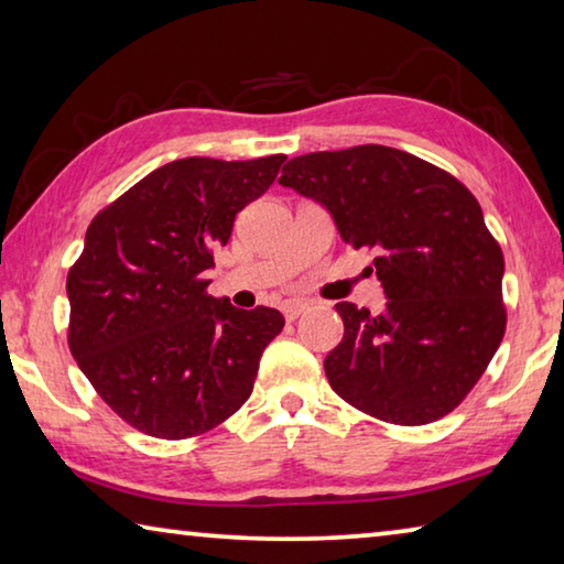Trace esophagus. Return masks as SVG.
I'll return each mask as SVG.
<instances>
[{"label":"esophagus","instance_id":"34e87169","mask_svg":"<svg viewBox=\"0 0 564 564\" xmlns=\"http://www.w3.org/2000/svg\"><path fill=\"white\" fill-rule=\"evenodd\" d=\"M308 308V303L305 301H299V299H293V301H285L283 305H281V311H283V316H285V321H295L301 316V313Z\"/></svg>","mask_w":564,"mask_h":564}]
</instances>
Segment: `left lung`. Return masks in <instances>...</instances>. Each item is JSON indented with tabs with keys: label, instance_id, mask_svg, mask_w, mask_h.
I'll use <instances>...</instances> for the list:
<instances>
[{
	"label": "left lung",
	"instance_id": "obj_1",
	"mask_svg": "<svg viewBox=\"0 0 564 564\" xmlns=\"http://www.w3.org/2000/svg\"><path fill=\"white\" fill-rule=\"evenodd\" d=\"M352 248H373L386 311L336 303L343 340L323 368L336 393L395 425H425L463 403L505 336L498 241L460 181L408 151L366 144L283 166Z\"/></svg>",
	"mask_w": 564,
	"mask_h": 564
}]
</instances>
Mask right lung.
Wrapping results in <instances>:
<instances>
[{
    "instance_id": "right-lung-1",
    "label": "right lung",
    "mask_w": 564,
    "mask_h": 564,
    "mask_svg": "<svg viewBox=\"0 0 564 564\" xmlns=\"http://www.w3.org/2000/svg\"><path fill=\"white\" fill-rule=\"evenodd\" d=\"M283 154L171 161L94 216L66 275L69 348L113 413L184 441L212 431L253 390L283 316L208 295L204 273L236 214L269 191Z\"/></svg>"
}]
</instances>
